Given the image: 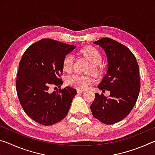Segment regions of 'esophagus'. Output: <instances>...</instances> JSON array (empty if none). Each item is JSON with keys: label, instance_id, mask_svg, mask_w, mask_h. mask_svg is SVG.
Wrapping results in <instances>:
<instances>
[{"label": "esophagus", "instance_id": "34e87169", "mask_svg": "<svg viewBox=\"0 0 155 155\" xmlns=\"http://www.w3.org/2000/svg\"><path fill=\"white\" fill-rule=\"evenodd\" d=\"M77 91L78 94H83V93L85 92V90H77Z\"/></svg>", "mask_w": 155, "mask_h": 155}]
</instances>
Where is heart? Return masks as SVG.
<instances>
[{
    "mask_svg": "<svg viewBox=\"0 0 155 155\" xmlns=\"http://www.w3.org/2000/svg\"><path fill=\"white\" fill-rule=\"evenodd\" d=\"M82 53L93 65V70L95 71L96 67L99 65L102 62V55L100 52L93 47H87L83 50ZM74 55L72 54H68L64 57L63 59V68L65 71H71L74 64ZM92 83L93 79L90 77L77 74V73L68 76L66 78V84L68 85L81 90H86Z\"/></svg>",
    "mask_w": 155,
    "mask_h": 155,
    "instance_id": "b5f03b06",
    "label": "heart"
}]
</instances>
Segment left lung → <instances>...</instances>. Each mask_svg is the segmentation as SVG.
Returning <instances> with one entry per match:
<instances>
[{"label": "left lung", "instance_id": "obj_1", "mask_svg": "<svg viewBox=\"0 0 155 155\" xmlns=\"http://www.w3.org/2000/svg\"><path fill=\"white\" fill-rule=\"evenodd\" d=\"M105 52L108 69L98 87L110 91L109 97L96 93L90 106L93 116L106 124L125 118L137 101L140 90L139 65L127 46L111 38L94 42Z\"/></svg>", "mask_w": 155, "mask_h": 155}]
</instances>
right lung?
<instances>
[{
  "label": "right lung",
  "mask_w": 155,
  "mask_h": 155,
  "mask_svg": "<svg viewBox=\"0 0 155 155\" xmlns=\"http://www.w3.org/2000/svg\"><path fill=\"white\" fill-rule=\"evenodd\" d=\"M51 39H42L26 50L19 64L16 90L21 106L34 121L44 126L56 124L66 116L75 89L65 87L51 92V85L61 87L63 59L76 48Z\"/></svg>",
  "instance_id": "obj_1"
}]
</instances>
